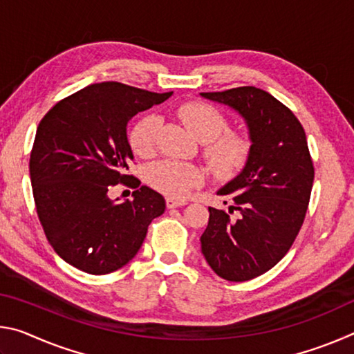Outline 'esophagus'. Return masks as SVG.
I'll return each instance as SVG.
<instances>
[{
  "instance_id": "esophagus-1",
  "label": "esophagus",
  "mask_w": 354,
  "mask_h": 354,
  "mask_svg": "<svg viewBox=\"0 0 354 354\" xmlns=\"http://www.w3.org/2000/svg\"><path fill=\"white\" fill-rule=\"evenodd\" d=\"M165 205L169 209H175V207H181L185 205V201L181 200H175V198H167L165 200Z\"/></svg>"
}]
</instances>
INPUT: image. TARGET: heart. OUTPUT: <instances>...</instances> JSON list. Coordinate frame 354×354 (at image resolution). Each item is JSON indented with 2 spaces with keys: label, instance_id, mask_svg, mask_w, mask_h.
<instances>
[{
  "label": "heart",
  "instance_id": "b5f03b06",
  "mask_svg": "<svg viewBox=\"0 0 354 354\" xmlns=\"http://www.w3.org/2000/svg\"><path fill=\"white\" fill-rule=\"evenodd\" d=\"M179 117L195 139L207 143L205 156L212 170L220 176H230L242 169L250 154V140L242 134L225 133L226 120L212 106L187 103L179 107ZM160 118L154 113L140 117L131 128L129 143L140 158L154 153ZM205 181V173L198 167L162 160L148 170V183L153 189L170 198H184L195 185Z\"/></svg>",
  "mask_w": 354,
  "mask_h": 354
}]
</instances>
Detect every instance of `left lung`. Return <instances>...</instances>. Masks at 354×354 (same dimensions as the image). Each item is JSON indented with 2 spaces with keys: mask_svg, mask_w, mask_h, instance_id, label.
Here are the masks:
<instances>
[{
  "mask_svg": "<svg viewBox=\"0 0 354 354\" xmlns=\"http://www.w3.org/2000/svg\"><path fill=\"white\" fill-rule=\"evenodd\" d=\"M200 95L234 111L248 131L247 162L217 190L232 201L230 212L209 207L200 239L212 270L241 283L268 272L290 250L306 215L314 167L301 123L273 95L256 87ZM234 210L236 219L229 215Z\"/></svg>",
  "mask_w": 354,
  "mask_h": 354,
  "instance_id": "8db88e82",
  "label": "left lung"
}]
</instances>
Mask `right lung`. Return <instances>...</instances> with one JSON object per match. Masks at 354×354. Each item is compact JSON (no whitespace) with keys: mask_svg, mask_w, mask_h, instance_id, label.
Here are the masks:
<instances>
[{"mask_svg":"<svg viewBox=\"0 0 354 354\" xmlns=\"http://www.w3.org/2000/svg\"><path fill=\"white\" fill-rule=\"evenodd\" d=\"M171 95L113 81L91 84L41 118L29 160L35 207L51 247L70 266L91 274L118 270L140 250L151 220L164 214V196L147 185L123 203L109 190L133 178L124 175L134 160L129 120Z\"/></svg>","mask_w":354,"mask_h":354,"instance_id":"obj_1","label":"right lung"}]
</instances>
